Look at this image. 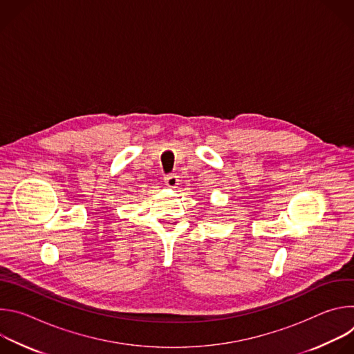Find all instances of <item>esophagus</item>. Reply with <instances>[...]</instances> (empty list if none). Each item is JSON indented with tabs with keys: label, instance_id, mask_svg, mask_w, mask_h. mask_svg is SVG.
I'll list each match as a JSON object with an SVG mask.
<instances>
[{
	"label": "esophagus",
	"instance_id": "34e87169",
	"mask_svg": "<svg viewBox=\"0 0 354 354\" xmlns=\"http://www.w3.org/2000/svg\"><path fill=\"white\" fill-rule=\"evenodd\" d=\"M164 182H165L167 187H169V189H175L179 185V179L176 175H167Z\"/></svg>",
	"mask_w": 354,
	"mask_h": 354
}]
</instances>
